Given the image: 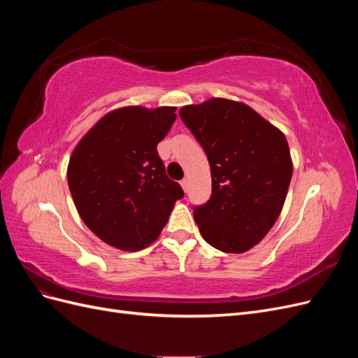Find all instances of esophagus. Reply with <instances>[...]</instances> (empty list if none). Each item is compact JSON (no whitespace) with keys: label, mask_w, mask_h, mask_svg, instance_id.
<instances>
[{"label":"esophagus","mask_w":358,"mask_h":358,"mask_svg":"<svg viewBox=\"0 0 358 358\" xmlns=\"http://www.w3.org/2000/svg\"><path fill=\"white\" fill-rule=\"evenodd\" d=\"M180 187H182V189H183V191L188 192V188H189V180H188V179H182V180H180Z\"/></svg>","instance_id":"esophagus-1"}]
</instances>
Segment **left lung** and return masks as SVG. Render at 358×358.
<instances>
[{
    "label": "left lung",
    "instance_id": "left-lung-1",
    "mask_svg": "<svg viewBox=\"0 0 358 358\" xmlns=\"http://www.w3.org/2000/svg\"><path fill=\"white\" fill-rule=\"evenodd\" d=\"M179 115L210 164L212 196L194 209L203 239L222 252H246L284 208L292 176L287 138L241 101L210 99Z\"/></svg>",
    "mask_w": 358,
    "mask_h": 358
}]
</instances>
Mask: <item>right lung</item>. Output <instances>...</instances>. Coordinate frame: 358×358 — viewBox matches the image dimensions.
<instances>
[{"mask_svg": "<svg viewBox=\"0 0 358 358\" xmlns=\"http://www.w3.org/2000/svg\"><path fill=\"white\" fill-rule=\"evenodd\" d=\"M176 107L127 106L104 115L70 157L67 179L86 227L121 251H138L158 239L176 200L157 145L176 119Z\"/></svg>", "mask_w": 358, "mask_h": 358, "instance_id": "1", "label": "right lung"}]
</instances>
